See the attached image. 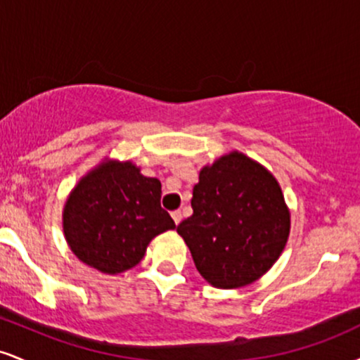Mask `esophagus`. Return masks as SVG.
Here are the masks:
<instances>
[{
  "label": "esophagus",
  "mask_w": 360,
  "mask_h": 360,
  "mask_svg": "<svg viewBox=\"0 0 360 360\" xmlns=\"http://www.w3.org/2000/svg\"><path fill=\"white\" fill-rule=\"evenodd\" d=\"M171 217H172V220H174L176 225H179L181 220H183V213H181L179 210H176V212H172Z\"/></svg>",
  "instance_id": "obj_1"
}]
</instances>
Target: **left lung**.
<instances>
[{
  "label": "left lung",
  "instance_id": "8db88e82",
  "mask_svg": "<svg viewBox=\"0 0 360 360\" xmlns=\"http://www.w3.org/2000/svg\"><path fill=\"white\" fill-rule=\"evenodd\" d=\"M193 214L177 225L198 272L214 288L247 286L271 269L289 237V212L274 176L240 152L200 172Z\"/></svg>",
  "mask_w": 360,
  "mask_h": 360
}]
</instances>
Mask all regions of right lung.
Returning <instances> with one entry per match:
<instances>
[{
    "mask_svg": "<svg viewBox=\"0 0 360 360\" xmlns=\"http://www.w3.org/2000/svg\"><path fill=\"white\" fill-rule=\"evenodd\" d=\"M160 181L131 162H106L82 177L64 208V235L77 259L106 274L131 269L155 235L176 229L160 208Z\"/></svg>",
    "mask_w": 360,
    "mask_h": 360,
    "instance_id": "add662e5",
    "label": "right lung"
}]
</instances>
